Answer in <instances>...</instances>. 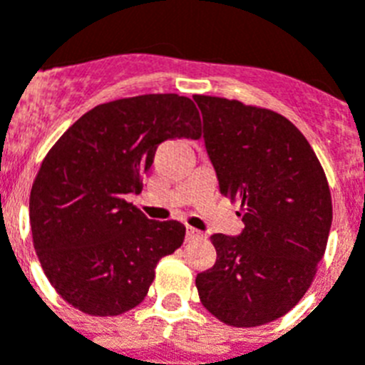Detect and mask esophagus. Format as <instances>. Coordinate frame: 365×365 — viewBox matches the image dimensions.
<instances>
[{
  "label": "esophagus",
  "instance_id": "obj_1",
  "mask_svg": "<svg viewBox=\"0 0 365 365\" xmlns=\"http://www.w3.org/2000/svg\"><path fill=\"white\" fill-rule=\"evenodd\" d=\"M200 237H203V235H201V231L194 230V227H188V230H186V240L200 239Z\"/></svg>",
  "mask_w": 365,
  "mask_h": 365
}]
</instances>
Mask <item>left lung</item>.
Wrapping results in <instances>:
<instances>
[{
	"mask_svg": "<svg viewBox=\"0 0 365 365\" xmlns=\"http://www.w3.org/2000/svg\"><path fill=\"white\" fill-rule=\"evenodd\" d=\"M220 192L237 201L244 230L215 233L216 263L197 274L201 304L230 327L276 321L317 272L332 225L327 175L312 145L276 111L195 95Z\"/></svg>",
	"mask_w": 365,
	"mask_h": 365,
	"instance_id": "1",
	"label": "left lung"
}]
</instances>
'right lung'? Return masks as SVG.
I'll return each instance as SVG.
<instances>
[{
	"mask_svg": "<svg viewBox=\"0 0 365 365\" xmlns=\"http://www.w3.org/2000/svg\"><path fill=\"white\" fill-rule=\"evenodd\" d=\"M200 126L186 96L141 95L93 108L50 149L29 195L33 246L74 308L106 317L145 298L186 227L149 220L125 197L141 190L162 141L197 140Z\"/></svg>",
	"mask_w": 365,
	"mask_h": 365,
	"instance_id": "obj_1",
	"label": "right lung"
}]
</instances>
